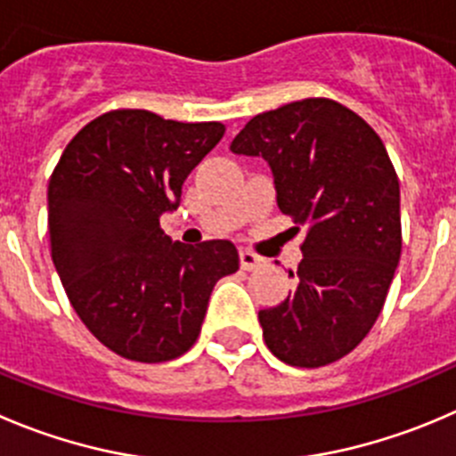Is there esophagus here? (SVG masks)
<instances>
[{
	"label": "esophagus",
	"instance_id": "esophagus-1",
	"mask_svg": "<svg viewBox=\"0 0 456 456\" xmlns=\"http://www.w3.org/2000/svg\"><path fill=\"white\" fill-rule=\"evenodd\" d=\"M240 264L244 271H255V268L264 266V259L259 255L250 253V250H240Z\"/></svg>",
	"mask_w": 456,
	"mask_h": 456
}]
</instances>
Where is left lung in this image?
I'll return each instance as SVG.
<instances>
[{
    "label": "left lung",
    "instance_id": "1",
    "mask_svg": "<svg viewBox=\"0 0 456 456\" xmlns=\"http://www.w3.org/2000/svg\"><path fill=\"white\" fill-rule=\"evenodd\" d=\"M262 156L277 208L305 225L297 286L259 311L266 346L293 367L340 361L374 327L401 259V190L379 134L329 98L257 114L231 142Z\"/></svg>",
    "mask_w": 456,
    "mask_h": 456
}]
</instances>
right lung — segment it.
Instances as JSON below:
<instances>
[{"label": "right lung", "instance_id": "obj_1", "mask_svg": "<svg viewBox=\"0 0 456 456\" xmlns=\"http://www.w3.org/2000/svg\"><path fill=\"white\" fill-rule=\"evenodd\" d=\"M221 123L118 110L80 129L49 181L51 257L85 327L136 362L183 355L221 277L240 268L232 241H172L160 215L221 141Z\"/></svg>", "mask_w": 456, "mask_h": 456}]
</instances>
